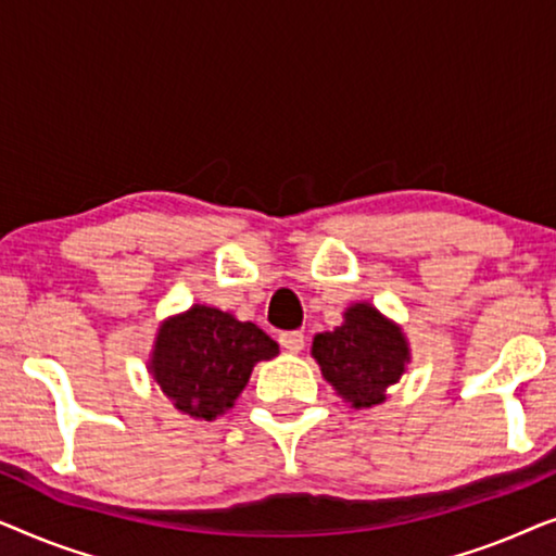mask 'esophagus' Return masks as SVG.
<instances>
[{"instance_id": "esophagus-1", "label": "esophagus", "mask_w": 556, "mask_h": 556, "mask_svg": "<svg viewBox=\"0 0 556 556\" xmlns=\"http://www.w3.org/2000/svg\"><path fill=\"white\" fill-rule=\"evenodd\" d=\"M278 341L286 352H301L303 344H306V337H303V331H283Z\"/></svg>"}]
</instances>
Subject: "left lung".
<instances>
[{"instance_id":"left-lung-1","label":"left lung","mask_w":556,"mask_h":556,"mask_svg":"<svg viewBox=\"0 0 556 556\" xmlns=\"http://www.w3.org/2000/svg\"><path fill=\"white\" fill-rule=\"evenodd\" d=\"M346 321L318 333L314 352L326 382L354 407H371L384 400V390L400 379L409 359L407 341L369 303L346 311Z\"/></svg>"}]
</instances>
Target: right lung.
<instances>
[{
	"mask_svg": "<svg viewBox=\"0 0 556 556\" xmlns=\"http://www.w3.org/2000/svg\"><path fill=\"white\" fill-rule=\"evenodd\" d=\"M276 354V341L255 324L192 306L159 329L151 371L174 407L215 420L245 390L255 364Z\"/></svg>",
	"mask_w": 556,
	"mask_h": 556,
	"instance_id": "1",
	"label": "right lung"
}]
</instances>
